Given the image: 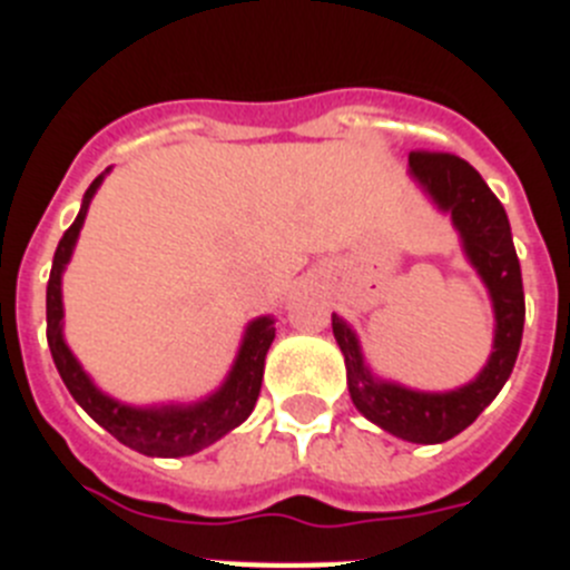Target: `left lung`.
<instances>
[{"label":"left lung","mask_w":570,"mask_h":570,"mask_svg":"<svg viewBox=\"0 0 570 570\" xmlns=\"http://www.w3.org/2000/svg\"><path fill=\"white\" fill-rule=\"evenodd\" d=\"M407 165L411 174L425 185L428 194L434 196L436 205L451 210L465 242V254L471 256L473 268L480 271L491 291L493 314H497L491 360L482 367V374L460 391L420 394V391L376 382L362 365L360 345L351 328L336 314L331 316V325L345 354L347 391L360 414L400 440L434 445L465 431L508 382L522 345L525 294H522L520 259L513 250L508 214L485 179L462 156L445 150H411Z\"/></svg>","instance_id":"8db88e82"}]
</instances>
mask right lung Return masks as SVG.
I'll use <instances>...</instances> for the list:
<instances>
[{
  "label": "right lung",
  "instance_id": "right-lung-1",
  "mask_svg": "<svg viewBox=\"0 0 570 570\" xmlns=\"http://www.w3.org/2000/svg\"><path fill=\"white\" fill-rule=\"evenodd\" d=\"M99 174L90 188L85 190V203L79 216L73 219L68 230L62 234L53 254V268H50L48 279V347L50 356L57 362V371L62 376L65 387L70 396L88 411L99 425L108 431L110 436L122 442V445L134 448L139 454L148 456H188L208 448L219 436L234 431L236 425L248 420L250 411L256 405L262 387V367H265V354H268L271 342H274V320L262 316L245 334L242 351L236 356V365L230 371L228 382H225L214 396H208L199 405L188 407H163V411H136V407L119 405V402L108 400L99 394L97 387L90 385L79 362L68 351L62 340V268L68 265L73 242H77L79 228L85 223V210H88L90 196L97 194Z\"/></svg>",
  "mask_w": 570,
  "mask_h": 570
}]
</instances>
